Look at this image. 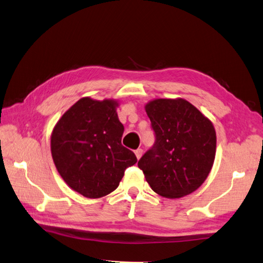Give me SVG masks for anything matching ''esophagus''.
<instances>
[{
	"label": "esophagus",
	"mask_w": 263,
	"mask_h": 263,
	"mask_svg": "<svg viewBox=\"0 0 263 263\" xmlns=\"http://www.w3.org/2000/svg\"><path fill=\"white\" fill-rule=\"evenodd\" d=\"M135 153H136L137 158H138V159H140V158H141V156H142V154H143V150H142L141 148H138Z\"/></svg>",
	"instance_id": "obj_1"
}]
</instances>
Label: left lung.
I'll use <instances>...</instances> for the list:
<instances>
[{
    "instance_id": "1",
    "label": "left lung",
    "mask_w": 263,
    "mask_h": 263,
    "mask_svg": "<svg viewBox=\"0 0 263 263\" xmlns=\"http://www.w3.org/2000/svg\"><path fill=\"white\" fill-rule=\"evenodd\" d=\"M155 143L138 166L156 193L182 198L201 186L214 164L212 123L186 100L155 99L146 105Z\"/></svg>"
}]
</instances>
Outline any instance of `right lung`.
Instances as JSON below:
<instances>
[{
  "label": "right lung",
  "mask_w": 263,
  "mask_h": 263,
  "mask_svg": "<svg viewBox=\"0 0 263 263\" xmlns=\"http://www.w3.org/2000/svg\"><path fill=\"white\" fill-rule=\"evenodd\" d=\"M114 100L81 98L55 125L51 150L54 164L68 185L96 199L113 192L124 172L138 159L122 146L124 126Z\"/></svg>",
  "instance_id": "right-lung-1"
}]
</instances>
